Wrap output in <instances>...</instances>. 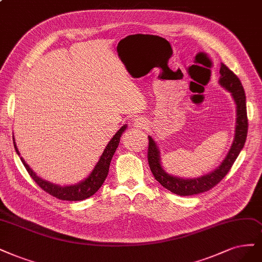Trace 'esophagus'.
Masks as SVG:
<instances>
[{"mask_svg":"<svg viewBox=\"0 0 262 262\" xmlns=\"http://www.w3.org/2000/svg\"><path fill=\"white\" fill-rule=\"evenodd\" d=\"M146 125V120L142 118V117H139V118H135L133 120V127L135 128H144Z\"/></svg>","mask_w":262,"mask_h":262,"instance_id":"obj_1","label":"esophagus"}]
</instances>
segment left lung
Masks as SVG:
<instances>
[{
	"label": "left lung",
	"instance_id": "8db88e82",
	"mask_svg": "<svg viewBox=\"0 0 262 262\" xmlns=\"http://www.w3.org/2000/svg\"><path fill=\"white\" fill-rule=\"evenodd\" d=\"M219 73V84L231 93L233 101L236 105V124L231 147L218 167H215V169L211 170L208 173L196 178H181L170 174L161 165L160 150L157 143L150 135L148 137L149 146L147 158L151 172L162 186L177 195L188 196L200 194L217 185L225 177V174L229 172L234 161L236 160L241 150L245 145L248 130V120L244 89H243L239 79L224 64H221Z\"/></svg>",
	"mask_w": 262,
	"mask_h": 262
}]
</instances>
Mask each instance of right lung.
<instances>
[{"label": "right lung", "mask_w": 262, "mask_h": 262, "mask_svg": "<svg viewBox=\"0 0 262 262\" xmlns=\"http://www.w3.org/2000/svg\"><path fill=\"white\" fill-rule=\"evenodd\" d=\"M127 127H128L127 124H123L122 127L116 132V134L112 138V140L108 142V144L105 146L103 154L100 156V159H98L96 165L94 166L91 172L89 173V176L84 178L82 181H80L76 184H69V185H59V184L52 183L37 176V173H35L34 171L29 167V165L27 164L25 159L20 157V152L17 148L14 135H13V141H14V146H15L17 155L19 156L25 168L27 169V171H28V173L31 176V178L34 180L35 183H37L42 189H44L45 192H48L54 197L58 198V200L76 202V201H83L85 198L91 197L103 185L105 179L108 174V171H110L112 158L115 154L117 147L119 145L121 135L125 131V129H127Z\"/></svg>", "instance_id": "obj_1"}]
</instances>
